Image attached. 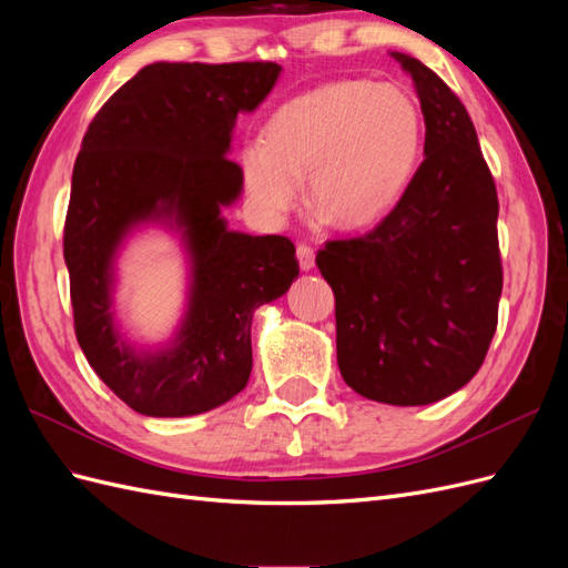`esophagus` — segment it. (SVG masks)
Returning <instances> with one entry per match:
<instances>
[{"label": "esophagus", "mask_w": 568, "mask_h": 568, "mask_svg": "<svg viewBox=\"0 0 568 568\" xmlns=\"http://www.w3.org/2000/svg\"><path fill=\"white\" fill-rule=\"evenodd\" d=\"M296 255H298V265H301V270H313L315 267V251H313V246H307V244H298V248H296Z\"/></svg>", "instance_id": "34e87169"}]
</instances>
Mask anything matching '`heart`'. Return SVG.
<instances>
[{
	"label": "heart",
	"instance_id": "heart-1",
	"mask_svg": "<svg viewBox=\"0 0 568 568\" xmlns=\"http://www.w3.org/2000/svg\"><path fill=\"white\" fill-rule=\"evenodd\" d=\"M417 101L388 82L338 80L272 113L265 136L242 149L248 196L270 217L307 199L329 225L357 230L403 196L422 153Z\"/></svg>",
	"mask_w": 568,
	"mask_h": 568
}]
</instances>
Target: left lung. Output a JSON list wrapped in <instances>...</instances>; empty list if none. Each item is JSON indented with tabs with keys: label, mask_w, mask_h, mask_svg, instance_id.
I'll return each mask as SVG.
<instances>
[{
	"label": "left lung",
	"mask_w": 568,
	"mask_h": 568,
	"mask_svg": "<svg viewBox=\"0 0 568 568\" xmlns=\"http://www.w3.org/2000/svg\"><path fill=\"white\" fill-rule=\"evenodd\" d=\"M424 113V161L372 232L334 239L317 267L336 298L343 382L386 405H428L471 382L497 326V192L471 118L432 68L390 54Z\"/></svg>",
	"instance_id": "left-lung-1"
}]
</instances>
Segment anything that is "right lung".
I'll use <instances>...</instances> for the list:
<instances>
[{
  "mask_svg": "<svg viewBox=\"0 0 568 568\" xmlns=\"http://www.w3.org/2000/svg\"><path fill=\"white\" fill-rule=\"evenodd\" d=\"M282 68L272 61L151 63L128 80L84 132L63 227L73 322L90 367L146 417H192L242 390L251 376L255 307L298 277L291 239L227 230L222 205L242 194L227 159L236 115L255 111ZM183 230L193 294L176 343L140 354L110 313L112 257L140 221Z\"/></svg>",
  "mask_w": 568,
  "mask_h": 568,
  "instance_id": "add662e5",
  "label": "right lung"
}]
</instances>
